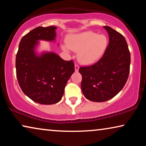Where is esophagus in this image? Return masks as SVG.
Listing matches in <instances>:
<instances>
[{
	"mask_svg": "<svg viewBox=\"0 0 146 146\" xmlns=\"http://www.w3.org/2000/svg\"><path fill=\"white\" fill-rule=\"evenodd\" d=\"M78 70H79V66L78 64H75V71L78 72Z\"/></svg>",
	"mask_w": 146,
	"mask_h": 146,
	"instance_id": "obj_1",
	"label": "esophagus"
}]
</instances>
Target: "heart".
<instances>
[{
	"instance_id": "b5f03b06",
	"label": "heart",
	"mask_w": 146,
	"mask_h": 146,
	"mask_svg": "<svg viewBox=\"0 0 146 146\" xmlns=\"http://www.w3.org/2000/svg\"><path fill=\"white\" fill-rule=\"evenodd\" d=\"M68 45L64 48L65 50L70 48L79 51L78 60L84 64H91L103 56L108 46V39L105 35L88 31L72 36Z\"/></svg>"
}]
</instances>
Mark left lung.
Returning <instances> with one entry per match:
<instances>
[{
  "label": "left lung",
  "mask_w": 146,
  "mask_h": 146,
  "mask_svg": "<svg viewBox=\"0 0 146 146\" xmlns=\"http://www.w3.org/2000/svg\"><path fill=\"white\" fill-rule=\"evenodd\" d=\"M104 28L108 33L109 44L103 56L94 64L79 69L83 94L96 102L110 100L122 90L130 66V53L125 38L111 27Z\"/></svg>",
  "instance_id": "obj_1"
}]
</instances>
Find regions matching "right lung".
<instances>
[{
	"label": "right lung",
	"mask_w": 146,
	"mask_h": 146,
	"mask_svg": "<svg viewBox=\"0 0 146 146\" xmlns=\"http://www.w3.org/2000/svg\"><path fill=\"white\" fill-rule=\"evenodd\" d=\"M56 29L50 26L32 30L22 38L16 56L20 87L26 96L40 104H54L60 100L75 70L72 60L66 61L52 52L36 51L39 40H55Z\"/></svg>",
	"instance_id": "add662e5"
}]
</instances>
